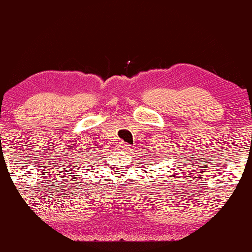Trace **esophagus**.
Masks as SVG:
<instances>
[{
	"instance_id": "34e87169",
	"label": "esophagus",
	"mask_w": 252,
	"mask_h": 252,
	"mask_svg": "<svg viewBox=\"0 0 252 252\" xmlns=\"http://www.w3.org/2000/svg\"><path fill=\"white\" fill-rule=\"evenodd\" d=\"M120 146H121V148H122V149L124 150V152H129L130 147H129L128 143H126V142H123V141H121Z\"/></svg>"
}]
</instances>
